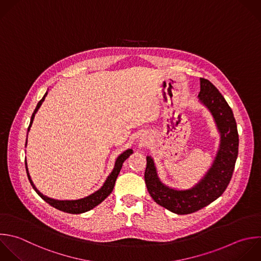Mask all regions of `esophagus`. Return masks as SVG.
Instances as JSON below:
<instances>
[{"label":"esophagus","mask_w":261,"mask_h":261,"mask_svg":"<svg viewBox=\"0 0 261 261\" xmlns=\"http://www.w3.org/2000/svg\"><path fill=\"white\" fill-rule=\"evenodd\" d=\"M141 142H142L143 144H146V143H147V140H145V139H142V140H141Z\"/></svg>","instance_id":"1"}]
</instances>
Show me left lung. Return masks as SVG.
I'll use <instances>...</instances> for the list:
<instances>
[{"mask_svg":"<svg viewBox=\"0 0 261 261\" xmlns=\"http://www.w3.org/2000/svg\"><path fill=\"white\" fill-rule=\"evenodd\" d=\"M199 102L211 113L219 134V146L211 166L193 187L175 189L163 184L154 159L147 156L145 182L150 196L160 206L176 214L193 213L222 195L231 178L239 149V135L233 113L219 91L200 79Z\"/></svg>","mask_w":261,"mask_h":261,"instance_id":"obj_1","label":"left lung"}]
</instances>
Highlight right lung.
I'll use <instances>...</instances> for the list:
<instances>
[{
	"mask_svg": "<svg viewBox=\"0 0 261 261\" xmlns=\"http://www.w3.org/2000/svg\"><path fill=\"white\" fill-rule=\"evenodd\" d=\"M48 95V91L46 92V94L44 95V97L42 98V100L38 103L33 115H32V118H31V122H30V126L28 128V135L31 130V127H32V124L34 122V119H35V115L37 114L38 110L40 109V107L42 106L43 102L45 101V98L46 96ZM28 145V138H27V142H25V147ZM134 153L133 149H127L125 150L124 152H122L115 160V163H114V167L112 169V171L110 172V174L107 176L106 180L104 181L103 186L96 192H94L93 194L85 197V198H81V199H76V200H57V199H53V198H50L48 196H45L44 194H42L38 189L37 187L35 186L34 181L32 180V177L30 175V172H29V167H28V162H27V158H25V168H27V172H28V177L31 181V185L33 186L34 190L38 193V195L43 199L45 200L47 203H49L51 206H53L54 208L58 209V210H61V211H64V212H67V213H71V214H80V213H84V212H87L91 209H93L94 207H96L97 205H99L101 202H103L110 194L111 192L113 191V188H114V185H115V181H116V178L120 172V169L122 167V164L123 162Z\"/></svg>",
	"mask_w": 261,
	"mask_h": 261,
	"instance_id": "add662e5",
	"label": "right lung"
}]
</instances>
